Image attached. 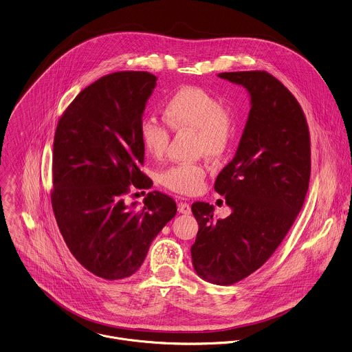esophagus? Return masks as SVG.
I'll return each mask as SVG.
<instances>
[{"mask_svg": "<svg viewBox=\"0 0 352 352\" xmlns=\"http://www.w3.org/2000/svg\"><path fill=\"white\" fill-rule=\"evenodd\" d=\"M178 211H179V213H184V214H190L192 208L188 203H179L178 204Z\"/></svg>", "mask_w": 352, "mask_h": 352, "instance_id": "esophagus-1", "label": "esophagus"}]
</instances>
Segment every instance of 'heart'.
Instances as JSON below:
<instances>
[{"instance_id":"obj_1","label":"heart","mask_w":352,"mask_h":352,"mask_svg":"<svg viewBox=\"0 0 352 352\" xmlns=\"http://www.w3.org/2000/svg\"><path fill=\"white\" fill-rule=\"evenodd\" d=\"M164 121L174 131H193L200 152L220 156L232 140L235 120L232 113L204 88L186 85L174 92L164 106ZM140 140L153 157H162L170 144L168 129L155 118H145L140 125ZM206 167L200 163H179L160 175L162 184L179 195L199 193L206 181Z\"/></svg>"}]
</instances>
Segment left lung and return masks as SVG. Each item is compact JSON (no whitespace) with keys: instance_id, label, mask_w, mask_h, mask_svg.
<instances>
[{"instance_id":"1","label":"left lung","mask_w":352,"mask_h":352,"mask_svg":"<svg viewBox=\"0 0 352 352\" xmlns=\"http://www.w3.org/2000/svg\"><path fill=\"white\" fill-rule=\"evenodd\" d=\"M217 76L249 92L250 111L234 159L214 182L232 212L216 219L208 203H195L199 232L190 252L201 279L230 285L274 254L302 210L310 179V136L298 100L272 74Z\"/></svg>"}]
</instances>
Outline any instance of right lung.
Listing matches in <instances>:
<instances>
[{
  "label": "right lung",
  "instance_id": "right-lung-1",
  "mask_svg": "<svg viewBox=\"0 0 352 352\" xmlns=\"http://www.w3.org/2000/svg\"><path fill=\"white\" fill-rule=\"evenodd\" d=\"M148 72H116L84 88L58 121L53 148L52 206L74 258L94 275H133L151 242L175 216V201L149 192L144 206L125 203L149 189L140 170V125L156 87Z\"/></svg>",
  "mask_w": 352,
  "mask_h": 352
}]
</instances>
